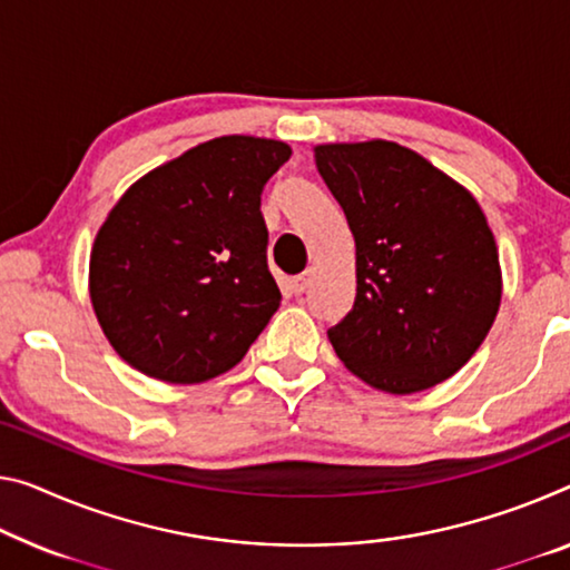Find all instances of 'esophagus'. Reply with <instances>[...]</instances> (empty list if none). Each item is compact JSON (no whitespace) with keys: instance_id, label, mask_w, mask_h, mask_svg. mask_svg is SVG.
I'll return each instance as SVG.
<instances>
[{"instance_id":"34e87169","label":"esophagus","mask_w":570,"mask_h":570,"mask_svg":"<svg viewBox=\"0 0 570 570\" xmlns=\"http://www.w3.org/2000/svg\"><path fill=\"white\" fill-rule=\"evenodd\" d=\"M311 277H313V269H305V273L295 275V277L291 279V285H293V293H295V295H303L305 291H308V285H311Z\"/></svg>"}]
</instances>
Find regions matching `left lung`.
Masks as SVG:
<instances>
[{"mask_svg":"<svg viewBox=\"0 0 570 570\" xmlns=\"http://www.w3.org/2000/svg\"><path fill=\"white\" fill-rule=\"evenodd\" d=\"M315 165L356 242V297L328 328L336 356L392 395L449 380L497 318L502 275L469 190L407 147H315Z\"/></svg>","mask_w":570,"mask_h":570,"instance_id":"1","label":"left lung"}]
</instances>
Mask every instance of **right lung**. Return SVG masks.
Listing matches in <instances>:
<instances>
[{"instance_id": "add662e5", "label": "right lung", "mask_w": 570, "mask_h": 570, "mask_svg": "<svg viewBox=\"0 0 570 570\" xmlns=\"http://www.w3.org/2000/svg\"><path fill=\"white\" fill-rule=\"evenodd\" d=\"M291 160L277 139L218 137L147 173L96 234L91 303L117 354L147 376L232 370L279 305L262 190Z\"/></svg>"}]
</instances>
